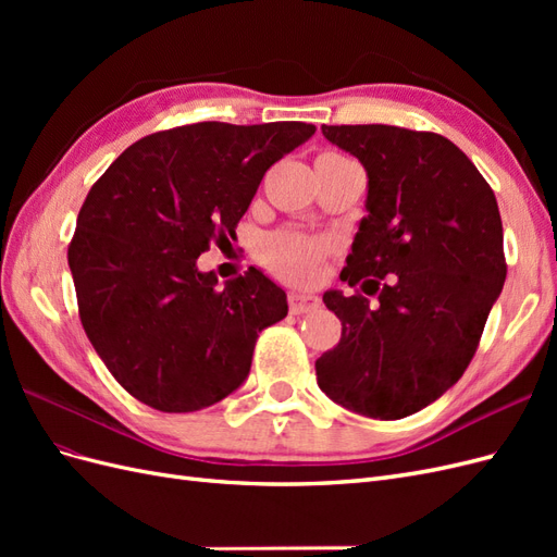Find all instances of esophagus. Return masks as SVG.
Masks as SVG:
<instances>
[{"instance_id": "1", "label": "esophagus", "mask_w": 557, "mask_h": 557, "mask_svg": "<svg viewBox=\"0 0 557 557\" xmlns=\"http://www.w3.org/2000/svg\"><path fill=\"white\" fill-rule=\"evenodd\" d=\"M288 305H290V313L301 315V313L315 311L320 307V299L315 295H307V293H290Z\"/></svg>"}]
</instances>
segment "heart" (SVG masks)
Returning <instances> with one entry per match:
<instances>
[{
	"label": "heart",
	"instance_id": "heart-1",
	"mask_svg": "<svg viewBox=\"0 0 557 557\" xmlns=\"http://www.w3.org/2000/svg\"><path fill=\"white\" fill-rule=\"evenodd\" d=\"M330 256V244L295 230H276L260 242L258 258L267 272L283 281L301 283L313 276L315 269Z\"/></svg>",
	"mask_w": 557,
	"mask_h": 557
}]
</instances>
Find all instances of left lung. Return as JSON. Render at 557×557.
<instances>
[{"label":"left lung","mask_w":557,"mask_h":557,"mask_svg":"<svg viewBox=\"0 0 557 557\" xmlns=\"http://www.w3.org/2000/svg\"><path fill=\"white\" fill-rule=\"evenodd\" d=\"M356 156L369 193L342 281L330 290L342 339L315 360L318 385L344 409L397 420L440 399L465 374L507 278L497 199L442 134L395 125H323Z\"/></svg>","instance_id":"1"}]
</instances>
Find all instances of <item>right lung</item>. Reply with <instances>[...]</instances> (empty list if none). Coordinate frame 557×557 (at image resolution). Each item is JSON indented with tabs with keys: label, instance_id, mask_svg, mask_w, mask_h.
Segmentation results:
<instances>
[{
	"label": "right lung",
	"instance_id": "add662e5",
	"mask_svg": "<svg viewBox=\"0 0 557 557\" xmlns=\"http://www.w3.org/2000/svg\"><path fill=\"white\" fill-rule=\"evenodd\" d=\"M309 123H195L132 144L95 181L66 260L81 325L125 391L164 413L221 401L250 372L258 334L288 313L256 267L215 288L197 258L234 237L264 172Z\"/></svg>",
	"mask_w": 557,
	"mask_h": 557
}]
</instances>
